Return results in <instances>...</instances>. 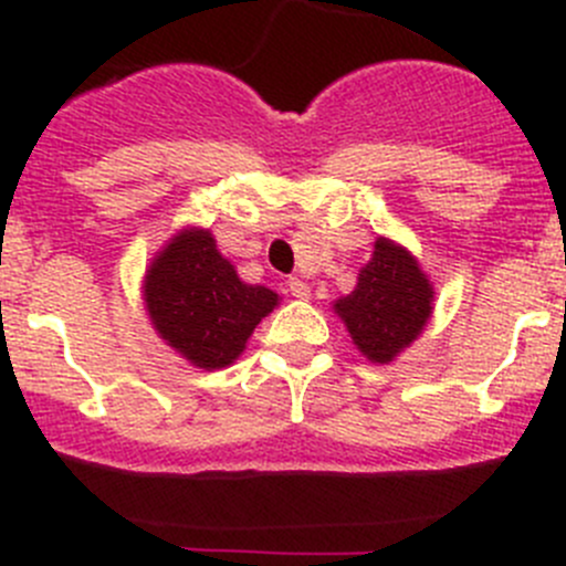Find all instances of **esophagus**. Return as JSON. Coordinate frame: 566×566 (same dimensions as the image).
Segmentation results:
<instances>
[{
  "mask_svg": "<svg viewBox=\"0 0 566 566\" xmlns=\"http://www.w3.org/2000/svg\"><path fill=\"white\" fill-rule=\"evenodd\" d=\"M287 290H290V295H293V298H298V301H306L312 295L310 284L301 282V279H295V276L287 282Z\"/></svg>",
  "mask_w": 566,
  "mask_h": 566,
  "instance_id": "esophagus-1",
  "label": "esophagus"
}]
</instances>
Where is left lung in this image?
Here are the masks:
<instances>
[{
  "instance_id": "obj_1",
  "label": "left lung",
  "mask_w": 566,
  "mask_h": 566,
  "mask_svg": "<svg viewBox=\"0 0 566 566\" xmlns=\"http://www.w3.org/2000/svg\"><path fill=\"white\" fill-rule=\"evenodd\" d=\"M334 312L361 356L389 364L430 319L432 284L408 249L378 238L373 260L358 271L356 290L336 301Z\"/></svg>"
}]
</instances>
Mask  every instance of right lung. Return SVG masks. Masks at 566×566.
<instances>
[{
	"label": "right lung",
	"mask_w": 566,
	"mask_h": 566,
	"mask_svg": "<svg viewBox=\"0 0 566 566\" xmlns=\"http://www.w3.org/2000/svg\"><path fill=\"white\" fill-rule=\"evenodd\" d=\"M279 295L238 279L210 230H180L145 273V306L169 347L199 369L230 367Z\"/></svg>",
	"instance_id": "obj_1"
}]
</instances>
